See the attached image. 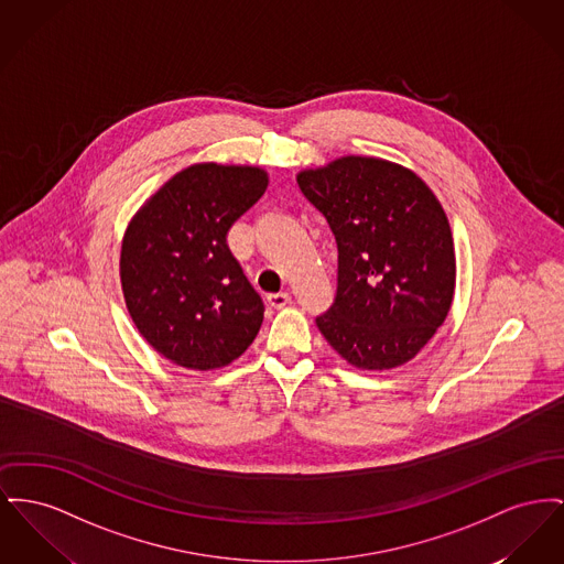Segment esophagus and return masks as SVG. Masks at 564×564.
<instances>
[{"mask_svg": "<svg viewBox=\"0 0 564 564\" xmlns=\"http://www.w3.org/2000/svg\"><path fill=\"white\" fill-rule=\"evenodd\" d=\"M265 302H268V306H272V308H283V306L290 302V294H288V292L268 294V296H265Z\"/></svg>", "mask_w": 564, "mask_h": 564, "instance_id": "esophagus-1", "label": "esophagus"}]
</instances>
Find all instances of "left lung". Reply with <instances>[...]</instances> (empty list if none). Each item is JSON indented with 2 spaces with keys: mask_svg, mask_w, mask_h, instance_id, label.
<instances>
[{
  "mask_svg": "<svg viewBox=\"0 0 564 564\" xmlns=\"http://www.w3.org/2000/svg\"><path fill=\"white\" fill-rule=\"evenodd\" d=\"M299 187L338 249L336 296L317 328L358 368L409 362L454 299V240L438 199L411 170L354 155L300 172Z\"/></svg>",
  "mask_w": 564,
  "mask_h": 564,
  "instance_id": "1",
  "label": "left lung"
}]
</instances>
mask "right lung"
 <instances>
[{"label":"right lung","instance_id":"add662e5","mask_svg":"<svg viewBox=\"0 0 564 564\" xmlns=\"http://www.w3.org/2000/svg\"><path fill=\"white\" fill-rule=\"evenodd\" d=\"M264 170L198 164L172 176L133 217L121 285L135 328L174 365L221 368L256 338L264 302L228 247L264 196Z\"/></svg>","mask_w":564,"mask_h":564}]
</instances>
